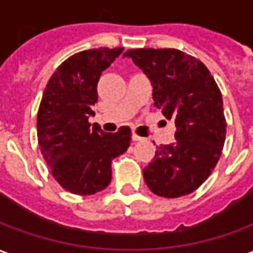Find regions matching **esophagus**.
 I'll list each match as a JSON object with an SVG mask.
<instances>
[{"label":"esophagus","mask_w":253,"mask_h":253,"mask_svg":"<svg viewBox=\"0 0 253 253\" xmlns=\"http://www.w3.org/2000/svg\"><path fill=\"white\" fill-rule=\"evenodd\" d=\"M142 139L143 138L139 137V135H138V134H135V132L132 134V141H142Z\"/></svg>","instance_id":"obj_1"}]
</instances>
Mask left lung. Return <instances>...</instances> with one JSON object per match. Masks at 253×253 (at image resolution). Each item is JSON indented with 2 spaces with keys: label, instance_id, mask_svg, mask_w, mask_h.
<instances>
[{
  "label": "left lung",
  "instance_id": "8db88e82",
  "mask_svg": "<svg viewBox=\"0 0 253 253\" xmlns=\"http://www.w3.org/2000/svg\"><path fill=\"white\" fill-rule=\"evenodd\" d=\"M153 85L154 105L173 119L176 142L159 146L143 169L152 192L164 198L188 195L211 175L226 137L222 94L199 59L175 48L127 50Z\"/></svg>",
  "mask_w": 253,
  "mask_h": 253
}]
</instances>
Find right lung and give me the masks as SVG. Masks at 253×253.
<instances>
[{
    "label": "right lung",
    "instance_id": "obj_1",
    "mask_svg": "<svg viewBox=\"0 0 253 253\" xmlns=\"http://www.w3.org/2000/svg\"><path fill=\"white\" fill-rule=\"evenodd\" d=\"M122 51L123 47H100L67 58L48 80L42 97L36 125L39 148L52 177L76 195L104 190L112 177V160L130 146V127L110 134L89 123L100 76Z\"/></svg>",
    "mask_w": 253,
    "mask_h": 253
}]
</instances>
